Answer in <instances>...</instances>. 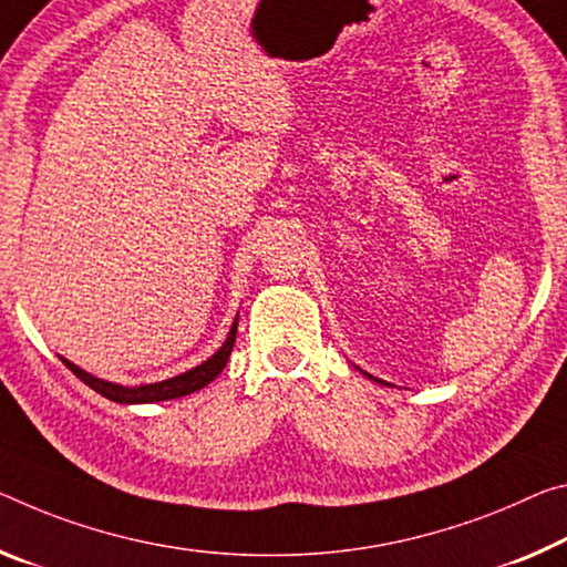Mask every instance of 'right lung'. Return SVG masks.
<instances>
[{"mask_svg":"<svg viewBox=\"0 0 567 567\" xmlns=\"http://www.w3.org/2000/svg\"><path fill=\"white\" fill-rule=\"evenodd\" d=\"M235 340H237V322L229 330L227 343H224L217 353L209 358V361H204L202 365H196V368H192V371H186L182 375H174V379H168V381L138 385V389H125V385H115V383L95 379V375L80 371L75 363L65 361V358H62V363H65L85 385H90V389L97 391L101 396L111 399V401H118V403L168 401V399H182V396H186V393L199 391L206 383H212L214 379H217V375L224 371V365H227V361H229V353H231V348H235Z\"/></svg>","mask_w":567,"mask_h":567,"instance_id":"obj_1","label":"right lung"}]
</instances>
